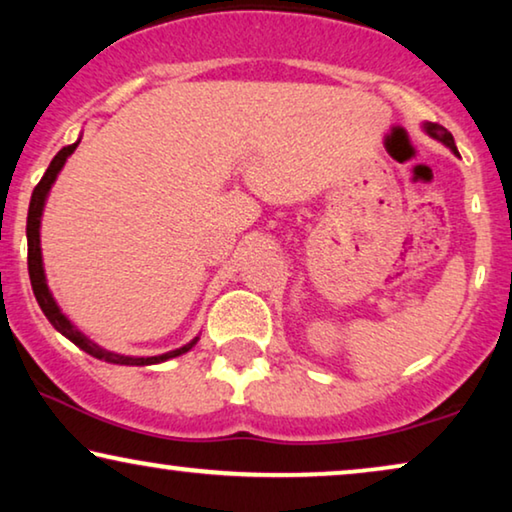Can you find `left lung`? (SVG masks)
Listing matches in <instances>:
<instances>
[{
    "instance_id": "1",
    "label": "left lung",
    "mask_w": 512,
    "mask_h": 512,
    "mask_svg": "<svg viewBox=\"0 0 512 512\" xmlns=\"http://www.w3.org/2000/svg\"><path fill=\"white\" fill-rule=\"evenodd\" d=\"M424 132H426V135H429V137L438 139V142H443L450 151L459 153V151H457V144H454L452 132H447V130L443 128V125H438V123H429V121H426V123H424Z\"/></svg>"
}]
</instances>
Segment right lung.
Segmentation results:
<instances>
[{"mask_svg":"<svg viewBox=\"0 0 512 512\" xmlns=\"http://www.w3.org/2000/svg\"><path fill=\"white\" fill-rule=\"evenodd\" d=\"M81 137L76 139L74 144L65 146V149L58 151V156L51 160V165H48V170L41 181L37 184V188L32 191V200H30V212H27V270H30V282H32V291H34V298H37V303L41 307V312L46 314V319L51 321L53 328L58 333L65 335L67 340H72L76 347L83 349V352L95 356V359L100 361H107V363H116V366H156V363H163L167 359H174V356H181L186 354L188 349L195 347V342L200 338H193L188 345L179 347V349H172V352H165V354H158V356H125V354H116V352H109V349H104L97 345L88 338V335H83L79 328H76L72 321H69L65 314H62L60 305L55 303L51 289H48L46 284V272H44V258H41V237H39V228H41V214H44V205H46V198L48 193H51V186L55 184V179H58V174L62 167H65L67 158L72 156L76 151V146H79Z\"/></svg>","mask_w":512,"mask_h":512,"instance_id":"1","label":"right lung"}]
</instances>
